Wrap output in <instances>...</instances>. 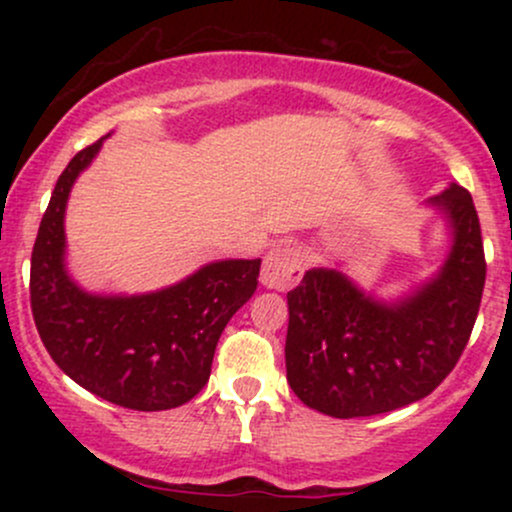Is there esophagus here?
<instances>
[{"mask_svg":"<svg viewBox=\"0 0 512 512\" xmlns=\"http://www.w3.org/2000/svg\"><path fill=\"white\" fill-rule=\"evenodd\" d=\"M305 260L301 250L291 245H279L267 252L262 264V286L274 291H289L301 281Z\"/></svg>","mask_w":512,"mask_h":512,"instance_id":"34e87169","label":"esophagus"}]
</instances>
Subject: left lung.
<instances>
[{"instance_id": "8db88e82", "label": "left lung", "mask_w": 512, "mask_h": 512, "mask_svg": "<svg viewBox=\"0 0 512 512\" xmlns=\"http://www.w3.org/2000/svg\"><path fill=\"white\" fill-rule=\"evenodd\" d=\"M443 214L450 250L438 272L383 301L339 269L313 267L289 291L286 378L305 407L356 419L431 395L462 356L486 281L472 195L452 185L426 199Z\"/></svg>"}]
</instances>
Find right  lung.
Segmentation results:
<instances>
[{
    "label": "right lung",
    "mask_w": 512,
    "mask_h": 512,
    "mask_svg": "<svg viewBox=\"0 0 512 512\" xmlns=\"http://www.w3.org/2000/svg\"><path fill=\"white\" fill-rule=\"evenodd\" d=\"M105 142L62 170L31 257V308L40 339L74 383L137 411L175 409L207 385L223 327L257 289L262 260H216L149 293H91L67 272L69 192Z\"/></svg>",
    "instance_id": "right-lung-1"
}]
</instances>
